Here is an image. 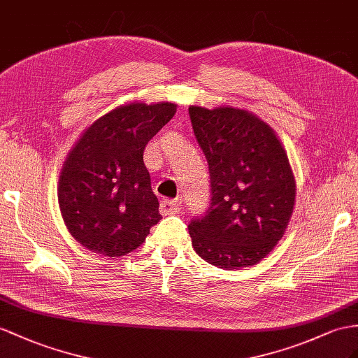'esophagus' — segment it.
<instances>
[{"label":"esophagus","mask_w":358,"mask_h":358,"mask_svg":"<svg viewBox=\"0 0 358 358\" xmlns=\"http://www.w3.org/2000/svg\"><path fill=\"white\" fill-rule=\"evenodd\" d=\"M180 202L179 200H169V199H164L161 200V213L164 215L167 214H178L180 211Z\"/></svg>","instance_id":"1"}]
</instances>
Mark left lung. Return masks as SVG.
<instances>
[{"label":"left lung","mask_w":358,"mask_h":358,"mask_svg":"<svg viewBox=\"0 0 358 358\" xmlns=\"http://www.w3.org/2000/svg\"><path fill=\"white\" fill-rule=\"evenodd\" d=\"M188 112L211 179V203L188 224L191 243L213 266H254L282 238L293 213L289 158L273 130L248 110Z\"/></svg>","instance_id":"obj_1"}]
</instances>
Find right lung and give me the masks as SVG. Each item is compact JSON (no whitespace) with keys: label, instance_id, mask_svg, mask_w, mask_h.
<instances>
[{"label":"right lung","instance_id":"add662e5","mask_svg":"<svg viewBox=\"0 0 358 358\" xmlns=\"http://www.w3.org/2000/svg\"><path fill=\"white\" fill-rule=\"evenodd\" d=\"M176 108L169 101L120 106L94 121L66 156L59 206L66 229L83 248L104 257L126 255L161 220L143 156Z\"/></svg>","mask_w":358,"mask_h":358}]
</instances>
